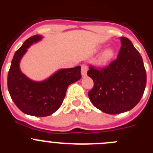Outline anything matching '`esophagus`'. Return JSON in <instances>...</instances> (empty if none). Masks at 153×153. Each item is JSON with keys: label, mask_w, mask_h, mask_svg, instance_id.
<instances>
[{"label": "esophagus", "mask_w": 153, "mask_h": 153, "mask_svg": "<svg viewBox=\"0 0 153 153\" xmlns=\"http://www.w3.org/2000/svg\"><path fill=\"white\" fill-rule=\"evenodd\" d=\"M87 70H88V67H87V65L86 63H83V64L81 65V74H82L83 76H86Z\"/></svg>", "instance_id": "esophagus-1"}]
</instances>
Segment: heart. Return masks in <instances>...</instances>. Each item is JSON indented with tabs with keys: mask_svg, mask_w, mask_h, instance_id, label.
<instances>
[{
	"mask_svg": "<svg viewBox=\"0 0 153 153\" xmlns=\"http://www.w3.org/2000/svg\"><path fill=\"white\" fill-rule=\"evenodd\" d=\"M113 56V51L111 49H108L103 52L102 55V60L104 61H107L110 60Z\"/></svg>",
	"mask_w": 153,
	"mask_h": 153,
	"instance_id": "obj_1",
	"label": "heart"
}]
</instances>
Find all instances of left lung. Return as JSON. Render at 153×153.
Returning <instances> with one entry per match:
<instances>
[{
    "mask_svg": "<svg viewBox=\"0 0 153 153\" xmlns=\"http://www.w3.org/2000/svg\"><path fill=\"white\" fill-rule=\"evenodd\" d=\"M116 60L103 67L90 65L87 75L93 80L88 93L93 106L108 114L129 111L141 100L146 85L143 58L130 40L122 36Z\"/></svg>",
    "mask_w": 153,
    "mask_h": 153,
    "instance_id": "1",
    "label": "left lung"
}]
</instances>
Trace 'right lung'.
Masks as SVG:
<instances>
[{"instance_id": "add662e5", "label": "right lung", "mask_w": 153, "mask_h": 153, "mask_svg": "<svg viewBox=\"0 0 153 153\" xmlns=\"http://www.w3.org/2000/svg\"><path fill=\"white\" fill-rule=\"evenodd\" d=\"M42 36L34 35L24 42L14 53L7 76V88L12 100L23 113L47 117L61 106L69 85L79 80L81 67L63 69L42 82H34L21 73L19 63L27 49Z\"/></svg>"}]
</instances>
